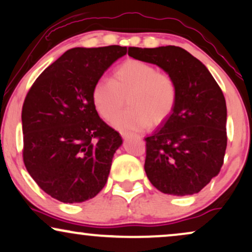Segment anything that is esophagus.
Listing matches in <instances>:
<instances>
[{
	"instance_id": "obj_1",
	"label": "esophagus",
	"mask_w": 252,
	"mask_h": 252,
	"mask_svg": "<svg viewBox=\"0 0 252 252\" xmlns=\"http://www.w3.org/2000/svg\"><path fill=\"white\" fill-rule=\"evenodd\" d=\"M121 136H122L123 138H129L130 136H132V133L126 132V131H121Z\"/></svg>"
}]
</instances>
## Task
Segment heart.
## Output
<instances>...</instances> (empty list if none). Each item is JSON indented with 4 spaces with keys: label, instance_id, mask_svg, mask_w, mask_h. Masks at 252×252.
<instances>
[{
    "label": "heart",
    "instance_id": "heart-1",
    "mask_svg": "<svg viewBox=\"0 0 252 252\" xmlns=\"http://www.w3.org/2000/svg\"><path fill=\"white\" fill-rule=\"evenodd\" d=\"M130 107L115 115L122 108L124 98ZM177 87L165 72L140 60L129 59L114 71V79H100L92 91L96 112L105 120H113V126L123 131H140L151 123L163 122L175 107Z\"/></svg>",
    "mask_w": 252,
    "mask_h": 252
}]
</instances>
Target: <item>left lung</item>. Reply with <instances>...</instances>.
Returning a JSON list of instances; mask_svg holds the SVG:
<instances>
[{
    "label": "left lung",
    "instance_id": "8db88e82",
    "mask_svg": "<svg viewBox=\"0 0 252 252\" xmlns=\"http://www.w3.org/2000/svg\"><path fill=\"white\" fill-rule=\"evenodd\" d=\"M129 56L160 66L174 79L173 112L146 137L145 173L161 192H199L219 174L227 146V107L216 79L198 59L176 46L130 47Z\"/></svg>",
    "mask_w": 252,
    "mask_h": 252
}]
</instances>
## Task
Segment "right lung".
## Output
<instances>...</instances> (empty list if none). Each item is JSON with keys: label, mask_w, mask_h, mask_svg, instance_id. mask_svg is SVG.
<instances>
[{"label": "right lung", "mask_w": 252, "mask_h": 252, "mask_svg": "<svg viewBox=\"0 0 252 252\" xmlns=\"http://www.w3.org/2000/svg\"><path fill=\"white\" fill-rule=\"evenodd\" d=\"M126 52L116 45L66 50L26 95L23 160L36 184L60 202H85L105 187L122 138L99 117L92 91Z\"/></svg>", "instance_id": "1"}]
</instances>
